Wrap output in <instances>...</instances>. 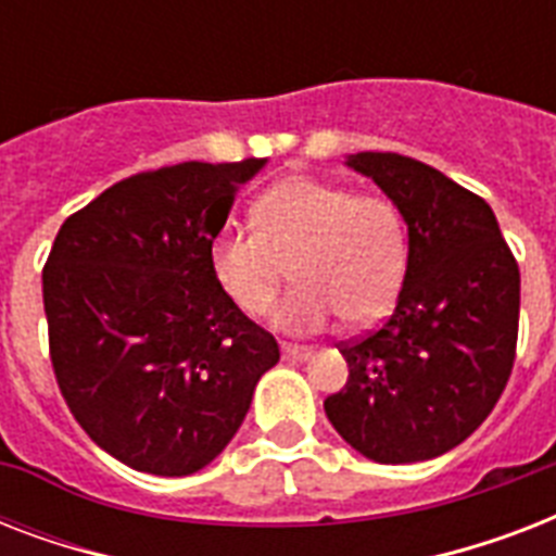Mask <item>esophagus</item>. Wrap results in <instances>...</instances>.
I'll return each instance as SVG.
<instances>
[{
    "label": "esophagus",
    "instance_id": "esophagus-1",
    "mask_svg": "<svg viewBox=\"0 0 556 556\" xmlns=\"http://www.w3.org/2000/svg\"><path fill=\"white\" fill-rule=\"evenodd\" d=\"M314 352L312 349H305V346H282V357H286V361H308V357H312Z\"/></svg>",
    "mask_w": 556,
    "mask_h": 556
}]
</instances>
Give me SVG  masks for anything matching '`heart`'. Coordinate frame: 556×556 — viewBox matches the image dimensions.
Returning a JSON list of instances; mask_svg holds the SVG:
<instances>
[{
  "instance_id": "1",
  "label": "heart",
  "mask_w": 556,
  "mask_h": 556,
  "mask_svg": "<svg viewBox=\"0 0 556 556\" xmlns=\"http://www.w3.org/2000/svg\"><path fill=\"white\" fill-rule=\"evenodd\" d=\"M251 216L253 230H225L210 244L213 277L239 312L268 314L288 265L296 288L274 317L286 334H320L338 317L369 326L389 312L404 279L406 230L387 195L291 176L262 192Z\"/></svg>"
}]
</instances>
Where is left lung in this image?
Listing matches in <instances>:
<instances>
[{
	"mask_svg": "<svg viewBox=\"0 0 556 556\" xmlns=\"http://www.w3.org/2000/svg\"><path fill=\"white\" fill-rule=\"evenodd\" d=\"M406 225V274L395 312L340 349L346 387L323 401L361 456L413 465L479 430L514 369L519 268L488 201L395 152L346 155Z\"/></svg>",
	"mask_w": 556,
	"mask_h": 556,
	"instance_id": "1",
	"label": "left lung"
}]
</instances>
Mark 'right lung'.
I'll use <instances>...</instances> for the list:
<instances>
[{
    "label": "right lung",
    "mask_w": 556,
    "mask_h": 556,
    "mask_svg": "<svg viewBox=\"0 0 556 556\" xmlns=\"http://www.w3.org/2000/svg\"><path fill=\"white\" fill-rule=\"evenodd\" d=\"M268 159L117 181L63 222L42 270L51 364L100 450L190 476L230 444L279 346L218 288L210 244Z\"/></svg>",
    "instance_id": "1"
}]
</instances>
